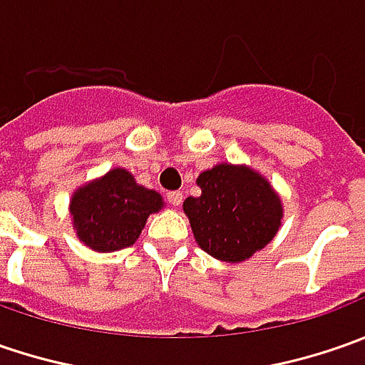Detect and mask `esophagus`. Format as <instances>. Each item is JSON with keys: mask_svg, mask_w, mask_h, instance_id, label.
<instances>
[{"mask_svg": "<svg viewBox=\"0 0 365 365\" xmlns=\"http://www.w3.org/2000/svg\"><path fill=\"white\" fill-rule=\"evenodd\" d=\"M166 201L173 205V207H180V203H182V192L180 190H170L166 195Z\"/></svg>", "mask_w": 365, "mask_h": 365, "instance_id": "34e87169", "label": "esophagus"}]
</instances>
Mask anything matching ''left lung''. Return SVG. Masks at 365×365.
Masks as SVG:
<instances>
[{
	"label": "left lung",
	"instance_id": "obj_1",
	"mask_svg": "<svg viewBox=\"0 0 365 365\" xmlns=\"http://www.w3.org/2000/svg\"><path fill=\"white\" fill-rule=\"evenodd\" d=\"M201 197L182 209L201 250L237 264L274 240L282 223V201L272 185L250 166L217 164L197 178Z\"/></svg>",
	"mask_w": 365,
	"mask_h": 365
}]
</instances>
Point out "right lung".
I'll return each instance as SVG.
<instances>
[{
  "instance_id": "1",
  "label": "right lung",
  "mask_w": 365,
  "mask_h": 365,
  "mask_svg": "<svg viewBox=\"0 0 365 365\" xmlns=\"http://www.w3.org/2000/svg\"><path fill=\"white\" fill-rule=\"evenodd\" d=\"M164 201L156 190L135 182L125 168L78 187L68 205L77 237L95 252H115L135 244L152 213Z\"/></svg>"
}]
</instances>
